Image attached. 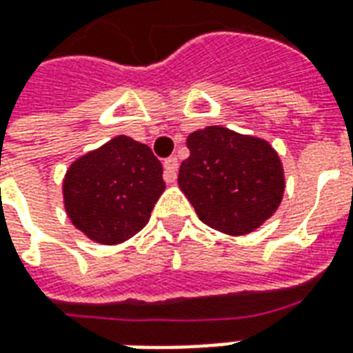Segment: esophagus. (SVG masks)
Listing matches in <instances>:
<instances>
[{
    "label": "esophagus",
    "instance_id": "1",
    "mask_svg": "<svg viewBox=\"0 0 353 353\" xmlns=\"http://www.w3.org/2000/svg\"><path fill=\"white\" fill-rule=\"evenodd\" d=\"M177 163L176 157H168L166 161H164V181L166 183H174L176 181V176H177Z\"/></svg>",
    "mask_w": 353,
    "mask_h": 353
}]
</instances>
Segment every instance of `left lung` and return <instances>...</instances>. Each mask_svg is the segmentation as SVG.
Returning <instances> with one entry per match:
<instances>
[{"label": "left lung", "instance_id": "left-lung-1", "mask_svg": "<svg viewBox=\"0 0 353 353\" xmlns=\"http://www.w3.org/2000/svg\"><path fill=\"white\" fill-rule=\"evenodd\" d=\"M190 155L177 183L203 224L243 236L268 221L283 200L284 174L265 140L224 127H208L187 138Z\"/></svg>", "mask_w": 353, "mask_h": 353}]
</instances>
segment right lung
Wrapping results in <instances>:
<instances>
[{
	"instance_id": "1",
	"label": "right lung",
	"mask_w": 353,
	"mask_h": 353,
	"mask_svg": "<svg viewBox=\"0 0 353 353\" xmlns=\"http://www.w3.org/2000/svg\"><path fill=\"white\" fill-rule=\"evenodd\" d=\"M163 190V164L153 151L132 138L117 137L67 170L65 210L93 241L116 245L148 224Z\"/></svg>"
}]
</instances>
